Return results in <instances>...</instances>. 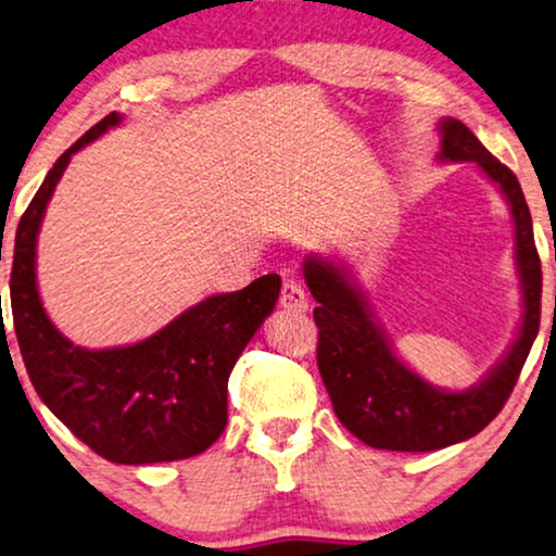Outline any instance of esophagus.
Here are the masks:
<instances>
[{
  "mask_svg": "<svg viewBox=\"0 0 556 556\" xmlns=\"http://www.w3.org/2000/svg\"><path fill=\"white\" fill-rule=\"evenodd\" d=\"M279 305L290 313H305L309 307V298L305 292V285L298 277H287L282 285V294H279Z\"/></svg>",
  "mask_w": 556,
  "mask_h": 556,
  "instance_id": "esophagus-1",
  "label": "esophagus"
}]
</instances>
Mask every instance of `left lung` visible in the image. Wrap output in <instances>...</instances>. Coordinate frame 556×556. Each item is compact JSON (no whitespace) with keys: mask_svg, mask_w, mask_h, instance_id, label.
<instances>
[{"mask_svg":"<svg viewBox=\"0 0 556 556\" xmlns=\"http://www.w3.org/2000/svg\"><path fill=\"white\" fill-rule=\"evenodd\" d=\"M440 160L478 162L510 205L516 224V266L523 290V323L506 358L478 387L468 391L434 389L396 358L383 330L374 323L364 294L343 269L309 256L305 282L317 300L313 309L317 368L340 425L376 450L429 453L470 440L485 429L498 417L519 381L542 317V262L519 180L463 122L445 118L440 122Z\"/></svg>","mask_w":556,"mask_h":556,"instance_id":"left-lung-1","label":"left lung"}]
</instances>
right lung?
I'll list each match as a JSON object with an SVG mask.
<instances>
[{"label": "right lung", "mask_w": 556, "mask_h": 556, "mask_svg": "<svg viewBox=\"0 0 556 556\" xmlns=\"http://www.w3.org/2000/svg\"><path fill=\"white\" fill-rule=\"evenodd\" d=\"M109 114L50 169L14 236L10 302L22 361L37 396L96 455L118 465L201 455L228 421V376L279 300V274L198 302L135 345H73L50 323L35 282V241L58 180L80 147L116 127Z\"/></svg>", "instance_id": "1"}]
</instances>
